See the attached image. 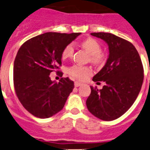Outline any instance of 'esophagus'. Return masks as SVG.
Instances as JSON below:
<instances>
[{
    "mask_svg": "<svg viewBox=\"0 0 150 150\" xmlns=\"http://www.w3.org/2000/svg\"><path fill=\"white\" fill-rule=\"evenodd\" d=\"M74 85H75V87H79V86H81V82H80V81H75Z\"/></svg>",
    "mask_w": 150,
    "mask_h": 150,
    "instance_id": "34e87169",
    "label": "esophagus"
}]
</instances>
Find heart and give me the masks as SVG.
<instances>
[{
    "label": "heart",
    "instance_id": "b5f03b06",
    "mask_svg": "<svg viewBox=\"0 0 150 150\" xmlns=\"http://www.w3.org/2000/svg\"><path fill=\"white\" fill-rule=\"evenodd\" d=\"M81 45L87 53L90 54V60L92 63L99 64L104 60V54L100 52L101 47L100 44L96 40L89 38L84 40L81 43ZM74 53V47L71 44L66 46L62 52V57L67 59L70 57ZM69 74L79 79H84L88 75L91 74L92 71L90 68L86 66H81L79 65H74L68 69Z\"/></svg>",
    "mask_w": 150,
    "mask_h": 150
}]
</instances>
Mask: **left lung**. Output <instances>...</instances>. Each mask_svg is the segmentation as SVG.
<instances>
[{
    "mask_svg": "<svg viewBox=\"0 0 150 150\" xmlns=\"http://www.w3.org/2000/svg\"><path fill=\"white\" fill-rule=\"evenodd\" d=\"M90 34L107 44L109 57L93 78L106 84L101 90L91 86L86 104L95 117L112 121L124 115L139 96L144 80L143 66L137 50L129 41L109 33Z\"/></svg>",
    "mask_w": 150,
    "mask_h": 150,
    "instance_id": "left-lung-1",
    "label": "left lung"
}]
</instances>
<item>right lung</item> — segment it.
<instances>
[{
    "instance_id": "obj_1",
    "label": "right lung",
    "mask_w": 150,
    "mask_h": 150,
    "mask_svg": "<svg viewBox=\"0 0 150 150\" xmlns=\"http://www.w3.org/2000/svg\"><path fill=\"white\" fill-rule=\"evenodd\" d=\"M80 34L45 33L19 49L14 63V89L20 103L35 117L45 119L56 115L73 91L74 84L68 77L57 83L50 75L60 73L63 50Z\"/></svg>"
}]
</instances>
